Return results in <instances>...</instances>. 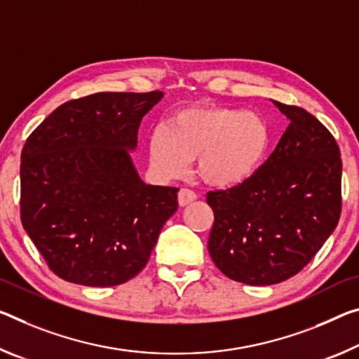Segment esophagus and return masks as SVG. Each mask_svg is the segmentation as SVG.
<instances>
[{"instance_id":"34e87169","label":"esophagus","mask_w":359,"mask_h":359,"mask_svg":"<svg viewBox=\"0 0 359 359\" xmlns=\"http://www.w3.org/2000/svg\"><path fill=\"white\" fill-rule=\"evenodd\" d=\"M177 200H179L180 206L185 208V206H189L190 203L196 200V193L193 190H189V189H180L177 193Z\"/></svg>"}]
</instances>
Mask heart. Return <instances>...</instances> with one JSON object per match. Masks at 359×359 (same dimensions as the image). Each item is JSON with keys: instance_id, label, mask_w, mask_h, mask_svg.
<instances>
[{"instance_id": "heart-1", "label": "heart", "mask_w": 359, "mask_h": 359, "mask_svg": "<svg viewBox=\"0 0 359 359\" xmlns=\"http://www.w3.org/2000/svg\"><path fill=\"white\" fill-rule=\"evenodd\" d=\"M273 140L270 124L257 113L231 107H191L169 116L149 135L153 170L164 179L187 172L193 158L209 185H240L257 172Z\"/></svg>"}]
</instances>
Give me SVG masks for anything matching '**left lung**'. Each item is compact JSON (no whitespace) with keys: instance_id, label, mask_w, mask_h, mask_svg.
<instances>
[{"instance_id":"8db88e82","label":"left lung","mask_w":359,"mask_h":359,"mask_svg":"<svg viewBox=\"0 0 359 359\" xmlns=\"http://www.w3.org/2000/svg\"><path fill=\"white\" fill-rule=\"evenodd\" d=\"M271 102L289 119L275 151L251 179L208 193L210 259L230 280L249 286H270L302 270L342 210L337 142L304 108Z\"/></svg>"}]
</instances>
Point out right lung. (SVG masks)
<instances>
[{
  "instance_id": "1",
  "label": "right lung",
  "mask_w": 359,
  "mask_h": 359,
  "mask_svg": "<svg viewBox=\"0 0 359 359\" xmlns=\"http://www.w3.org/2000/svg\"><path fill=\"white\" fill-rule=\"evenodd\" d=\"M164 97L97 93L65 102L22 150V225L49 269L90 287L129 281L144 269L179 189L147 185L130 153L142 118Z\"/></svg>"
}]
</instances>
